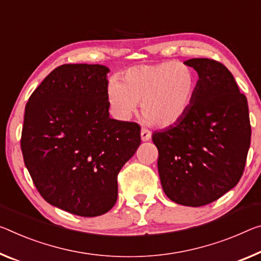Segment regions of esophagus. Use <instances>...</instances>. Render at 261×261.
<instances>
[{
	"label": "esophagus",
	"instance_id": "obj_1",
	"mask_svg": "<svg viewBox=\"0 0 261 261\" xmlns=\"http://www.w3.org/2000/svg\"><path fill=\"white\" fill-rule=\"evenodd\" d=\"M140 137H142L143 142H147V140H150L152 137V132L150 130H147L146 127H143L142 131H140Z\"/></svg>",
	"mask_w": 261,
	"mask_h": 261
}]
</instances>
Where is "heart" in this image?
<instances>
[{"label":"heart","mask_w":261,"mask_h":261,"mask_svg":"<svg viewBox=\"0 0 261 261\" xmlns=\"http://www.w3.org/2000/svg\"><path fill=\"white\" fill-rule=\"evenodd\" d=\"M198 79L188 65L164 61L127 68L107 88L111 109L121 119L130 118L142 103L143 115L159 126H172L186 117L197 95Z\"/></svg>","instance_id":"obj_1"}]
</instances>
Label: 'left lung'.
Instances as JSON below:
<instances>
[{
  "instance_id": "left-lung-1",
  "label": "left lung",
  "mask_w": 261,
  "mask_h": 261,
  "mask_svg": "<svg viewBox=\"0 0 261 261\" xmlns=\"http://www.w3.org/2000/svg\"><path fill=\"white\" fill-rule=\"evenodd\" d=\"M198 74L196 100L186 117L154 132L161 186L177 204L212 203L239 182L251 144L247 100L224 65L185 61Z\"/></svg>"
}]
</instances>
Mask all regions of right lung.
<instances>
[{"label":"right lung","mask_w":261,"mask_h":261,"mask_svg":"<svg viewBox=\"0 0 261 261\" xmlns=\"http://www.w3.org/2000/svg\"><path fill=\"white\" fill-rule=\"evenodd\" d=\"M109 68L66 64L48 74L25 106L24 164L49 204L100 216L117 201V175L140 145V126L109 117Z\"/></svg>","instance_id":"add662e5"}]
</instances>
